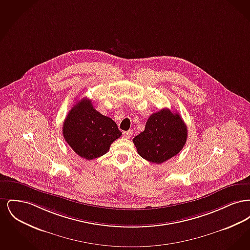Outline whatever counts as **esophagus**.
I'll list each match as a JSON object with an SVG mask.
<instances>
[{
    "instance_id": "34e87169",
    "label": "esophagus",
    "mask_w": 250,
    "mask_h": 250,
    "mask_svg": "<svg viewBox=\"0 0 250 250\" xmlns=\"http://www.w3.org/2000/svg\"><path fill=\"white\" fill-rule=\"evenodd\" d=\"M132 134H133V131L132 130L125 131V132H123V137L125 138V139H129L132 136Z\"/></svg>"
}]
</instances>
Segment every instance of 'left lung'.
Returning a JSON list of instances; mask_svg holds the SVG:
<instances>
[{
	"mask_svg": "<svg viewBox=\"0 0 250 250\" xmlns=\"http://www.w3.org/2000/svg\"><path fill=\"white\" fill-rule=\"evenodd\" d=\"M188 127L179 113L163 108L147 120L145 129L133 139L139 155L161 164L175 156L185 146Z\"/></svg>",
	"mask_w": 250,
	"mask_h": 250,
	"instance_id": "obj_1",
	"label": "left lung"
}]
</instances>
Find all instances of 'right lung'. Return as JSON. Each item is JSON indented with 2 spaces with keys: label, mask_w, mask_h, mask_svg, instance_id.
Returning a JSON list of instances; mask_svg holds the SVG:
<instances>
[{
  "label": "right lung",
  "mask_w": 250,
  "mask_h": 250,
  "mask_svg": "<svg viewBox=\"0 0 250 250\" xmlns=\"http://www.w3.org/2000/svg\"><path fill=\"white\" fill-rule=\"evenodd\" d=\"M62 134L73 151L87 160L107 154L110 144L122 136L116 123L96 111L87 98L79 101L68 112Z\"/></svg>",
  "instance_id": "right-lung-1"
}]
</instances>
